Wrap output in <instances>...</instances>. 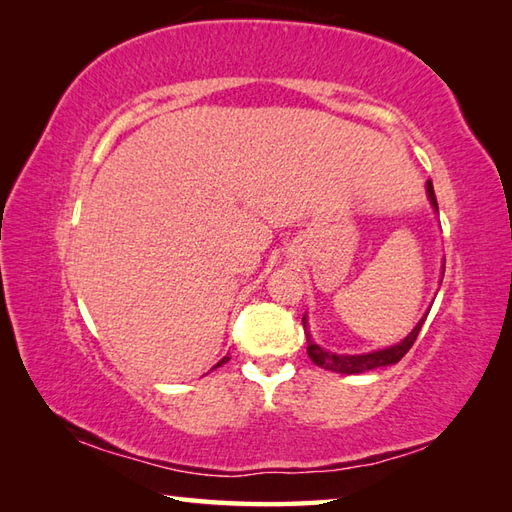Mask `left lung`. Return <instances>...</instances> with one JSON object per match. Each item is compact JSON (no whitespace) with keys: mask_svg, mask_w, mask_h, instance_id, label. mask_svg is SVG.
<instances>
[{"mask_svg":"<svg viewBox=\"0 0 512 512\" xmlns=\"http://www.w3.org/2000/svg\"><path fill=\"white\" fill-rule=\"evenodd\" d=\"M427 195H429V202L433 206V211L438 213V200H436V193H433L431 180L427 182ZM442 277H444V264H442ZM440 284H442V281H440ZM427 314L429 312H424V317L416 323V328H413L400 343L383 347V350L365 352V354H336V352L325 350V347L317 345V341L312 339L310 325H308V314H303L301 321H303V330H306V339H308V356H310V361L314 365H319L323 369H328V372H336V374H363V372H369V369L396 365L400 358L411 350L413 341L418 339V332L422 328L424 319H427Z\"/></svg>","mask_w":512,"mask_h":512,"instance_id":"left-lung-1","label":"left lung"}]
</instances>
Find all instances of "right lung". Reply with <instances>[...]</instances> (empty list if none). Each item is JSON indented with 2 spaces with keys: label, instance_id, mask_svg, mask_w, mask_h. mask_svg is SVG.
I'll list each match as a JSON object with an SVG mask.
<instances>
[{
  "label": "right lung",
  "instance_id": "obj_1",
  "mask_svg": "<svg viewBox=\"0 0 512 512\" xmlns=\"http://www.w3.org/2000/svg\"><path fill=\"white\" fill-rule=\"evenodd\" d=\"M226 361H228V356H224V358H222V361H220V363H217V365H215V367H220V365H224V363H226Z\"/></svg>",
  "mask_w": 512,
  "mask_h": 512
}]
</instances>
